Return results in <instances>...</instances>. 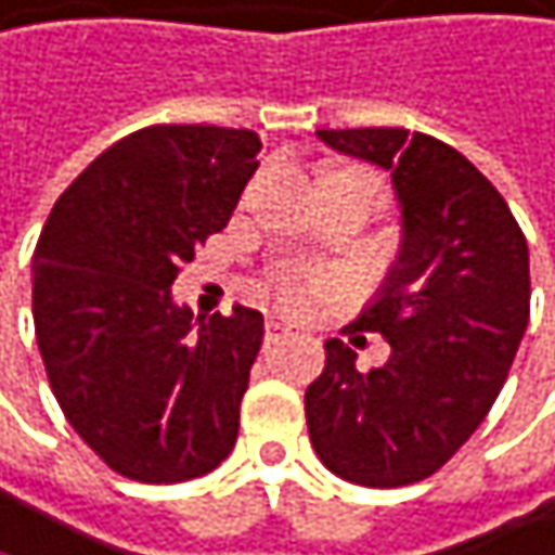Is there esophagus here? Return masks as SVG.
<instances>
[{
    "label": "esophagus",
    "instance_id": "1",
    "mask_svg": "<svg viewBox=\"0 0 555 555\" xmlns=\"http://www.w3.org/2000/svg\"><path fill=\"white\" fill-rule=\"evenodd\" d=\"M286 335H289V328H286V325H280V322H269V325H266V345L283 341Z\"/></svg>",
    "mask_w": 555,
    "mask_h": 555
}]
</instances>
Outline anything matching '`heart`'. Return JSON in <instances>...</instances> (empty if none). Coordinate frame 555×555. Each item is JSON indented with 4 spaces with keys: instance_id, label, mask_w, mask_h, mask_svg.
<instances>
[{
    "instance_id": "1",
    "label": "heart",
    "mask_w": 555,
    "mask_h": 555,
    "mask_svg": "<svg viewBox=\"0 0 555 555\" xmlns=\"http://www.w3.org/2000/svg\"><path fill=\"white\" fill-rule=\"evenodd\" d=\"M325 293V280L315 272H283L280 280H275V296L286 309H306L312 306L319 296Z\"/></svg>"
}]
</instances>
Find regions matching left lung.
<instances>
[{
	"label": "left lung",
	"mask_w": 555,
	"mask_h": 555,
	"mask_svg": "<svg viewBox=\"0 0 555 555\" xmlns=\"http://www.w3.org/2000/svg\"><path fill=\"white\" fill-rule=\"evenodd\" d=\"M391 173L401 249L359 325L391 354L362 372L341 338L306 388L319 461L348 483L404 487L441 470L493 408L530 322V249L496 186L451 144L404 128L319 131Z\"/></svg>",
	"instance_id": "left-lung-1"
}]
</instances>
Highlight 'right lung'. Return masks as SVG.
Returning a JSON list of instances; mask_svg holds the SVG:
<instances>
[{"label":"right lung","instance_id":"obj_1","mask_svg":"<svg viewBox=\"0 0 555 555\" xmlns=\"http://www.w3.org/2000/svg\"><path fill=\"white\" fill-rule=\"evenodd\" d=\"M246 128L154 125L98 154L59 196L31 259L35 338L78 438L121 477L183 483L220 467L262 315L193 319L170 286L230 223L256 173Z\"/></svg>","mask_w":555,"mask_h":555}]
</instances>
